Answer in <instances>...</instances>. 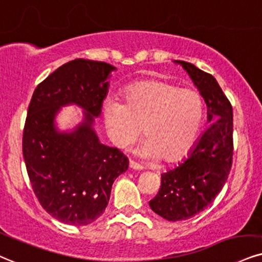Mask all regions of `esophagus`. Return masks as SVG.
<instances>
[{
	"label": "esophagus",
	"mask_w": 262,
	"mask_h": 262,
	"mask_svg": "<svg viewBox=\"0 0 262 262\" xmlns=\"http://www.w3.org/2000/svg\"><path fill=\"white\" fill-rule=\"evenodd\" d=\"M128 166H130V169H132V170H136V171H141V170H143V166L140 165V164L135 163V161H132V160H130V163H128Z\"/></svg>",
	"instance_id": "obj_1"
}]
</instances>
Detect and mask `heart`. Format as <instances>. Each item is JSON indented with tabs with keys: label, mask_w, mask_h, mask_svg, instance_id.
Returning a JSON list of instances; mask_svg holds the SVG:
<instances>
[{
	"label": "heart",
	"mask_w": 262,
	"mask_h": 262,
	"mask_svg": "<svg viewBox=\"0 0 262 262\" xmlns=\"http://www.w3.org/2000/svg\"><path fill=\"white\" fill-rule=\"evenodd\" d=\"M203 116L204 103L198 91L163 80L134 83L124 91L122 103L106 101L103 106V120L113 143L126 149L143 127L147 137L136 154L150 161L182 159L198 137Z\"/></svg>",
	"instance_id": "heart-1"
}]
</instances>
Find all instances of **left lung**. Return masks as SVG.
<instances>
[{
  "label": "left lung",
  "instance_id": "8db88e82",
  "mask_svg": "<svg viewBox=\"0 0 262 262\" xmlns=\"http://www.w3.org/2000/svg\"><path fill=\"white\" fill-rule=\"evenodd\" d=\"M182 66L204 99L209 127L179 165L161 173V187L149 202L156 214L169 221L193 217L211 204L228 179L233 157V111L212 75L193 64Z\"/></svg>",
  "mask_w": 262,
  "mask_h": 262
}]
</instances>
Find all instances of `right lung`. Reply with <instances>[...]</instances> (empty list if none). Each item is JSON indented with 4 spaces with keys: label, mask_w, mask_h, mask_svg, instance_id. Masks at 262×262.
Listing matches in <instances>:
<instances>
[{
    "label": "right lung",
    "mask_w": 262,
    "mask_h": 262,
    "mask_svg": "<svg viewBox=\"0 0 262 262\" xmlns=\"http://www.w3.org/2000/svg\"><path fill=\"white\" fill-rule=\"evenodd\" d=\"M115 70L104 62L72 60L46 77L31 97L23 156L42 208L63 224L86 226L97 220L115 179L128 167L127 158L101 143L95 130ZM68 105L79 106L83 119L73 129L60 130L56 116Z\"/></svg>",
    "instance_id": "1"
}]
</instances>
